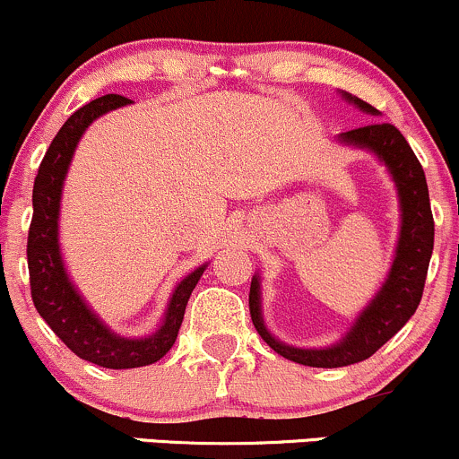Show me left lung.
Listing matches in <instances>:
<instances>
[{"label": "left lung", "instance_id": "obj_1", "mask_svg": "<svg viewBox=\"0 0 459 459\" xmlns=\"http://www.w3.org/2000/svg\"><path fill=\"white\" fill-rule=\"evenodd\" d=\"M347 103L356 105L360 112L380 116L376 108L365 100L341 91ZM336 141L345 147L363 149L374 153L392 176L400 204V230L392 268L385 277L383 286L371 297V301L351 321L350 330L336 343L325 347H297L283 343L266 327L262 312V277L253 274L250 281L248 306L255 330L266 343L283 359L294 360L307 368H345L369 359L374 351L413 316L422 299L424 279L433 253V215L429 204L427 178L416 153L411 152L403 134L389 123L365 125L339 134Z\"/></svg>", "mask_w": 459, "mask_h": 459}]
</instances>
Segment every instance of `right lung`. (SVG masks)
Returning a JSON list of instances; mask_svg holds the SVG:
<instances>
[{"label": "right lung", "mask_w": 459, "mask_h": 459, "mask_svg": "<svg viewBox=\"0 0 459 459\" xmlns=\"http://www.w3.org/2000/svg\"><path fill=\"white\" fill-rule=\"evenodd\" d=\"M134 100L118 94H105L90 100L65 120L43 156L32 189V224L28 233V270L37 312L56 336L79 359L108 369H134L160 360L171 350L185 318L186 303L209 264L191 270L178 281L167 301V310L156 330L147 336L116 334L103 321L67 274L59 242L61 195L67 169L85 129L112 109Z\"/></svg>", "instance_id": "1"}]
</instances>
